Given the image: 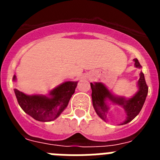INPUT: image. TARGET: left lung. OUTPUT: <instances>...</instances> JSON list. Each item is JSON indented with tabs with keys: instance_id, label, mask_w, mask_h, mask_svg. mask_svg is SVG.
Wrapping results in <instances>:
<instances>
[{
	"instance_id": "obj_1",
	"label": "left lung",
	"mask_w": 160,
	"mask_h": 160,
	"mask_svg": "<svg viewBox=\"0 0 160 160\" xmlns=\"http://www.w3.org/2000/svg\"><path fill=\"white\" fill-rule=\"evenodd\" d=\"M135 66L136 68L140 69L142 66L138 62L137 58L134 59ZM140 77L138 81V92L131 98H126L125 97L115 96L101 82L90 83V87L92 90V102L95 112L100 118L104 121H107V113H108L109 106L107 101L110 100L114 104L121 106L125 110L127 114V119L122 122L127 124L131 120H133L140 112L141 109L143 106L147 95L148 93V87L147 85L144 74L142 71L140 72Z\"/></svg>"
}]
</instances>
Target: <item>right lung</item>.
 I'll list each match as a JSON object with an SVG mask.
<instances>
[{"instance_id": "add662e5", "label": "right lung", "mask_w": 160, "mask_h": 160, "mask_svg": "<svg viewBox=\"0 0 160 160\" xmlns=\"http://www.w3.org/2000/svg\"><path fill=\"white\" fill-rule=\"evenodd\" d=\"M16 81V75L12 78ZM78 82H66L49 92V96L27 95L14 89L20 107L26 114L40 122H50L62 114L75 91Z\"/></svg>"}]
</instances>
